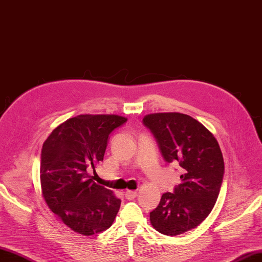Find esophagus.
Masks as SVG:
<instances>
[{
    "mask_svg": "<svg viewBox=\"0 0 262 262\" xmlns=\"http://www.w3.org/2000/svg\"><path fill=\"white\" fill-rule=\"evenodd\" d=\"M125 196L127 200H134L137 196V192L136 191H126Z\"/></svg>",
    "mask_w": 262,
    "mask_h": 262,
    "instance_id": "34e87169",
    "label": "esophagus"
}]
</instances>
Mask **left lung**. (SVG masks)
<instances>
[{"label": "left lung", "mask_w": 262, "mask_h": 262, "mask_svg": "<svg viewBox=\"0 0 262 262\" xmlns=\"http://www.w3.org/2000/svg\"><path fill=\"white\" fill-rule=\"evenodd\" d=\"M153 134L166 163L183 168L181 183L173 193H164L149 213L151 226L165 235H179L196 228L216 202L224 175V162L217 141L188 115L163 113L143 119Z\"/></svg>", "instance_id": "8db88e82"}]
</instances>
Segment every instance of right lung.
I'll return each instance as SVG.
<instances>
[{
  "mask_svg": "<svg viewBox=\"0 0 262 262\" xmlns=\"http://www.w3.org/2000/svg\"><path fill=\"white\" fill-rule=\"evenodd\" d=\"M126 121L116 115H80L57 127L42 146V194L50 210L75 232L101 233L118 213L120 199L96 184L88 169L96 172L109 135Z\"/></svg>",
  "mask_w": 262,
  "mask_h": 262,
  "instance_id": "add662e5",
  "label": "right lung"
}]
</instances>
